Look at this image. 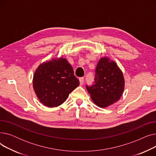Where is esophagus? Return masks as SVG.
<instances>
[{
	"instance_id": "esophagus-1",
	"label": "esophagus",
	"mask_w": 156,
	"mask_h": 156,
	"mask_svg": "<svg viewBox=\"0 0 156 156\" xmlns=\"http://www.w3.org/2000/svg\"><path fill=\"white\" fill-rule=\"evenodd\" d=\"M79 80H80V85H83V82H84V78H83V77L80 78Z\"/></svg>"
}]
</instances>
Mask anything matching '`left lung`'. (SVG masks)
<instances>
[{
	"instance_id": "obj_1",
	"label": "left lung",
	"mask_w": 156,
	"mask_h": 156,
	"mask_svg": "<svg viewBox=\"0 0 156 156\" xmlns=\"http://www.w3.org/2000/svg\"><path fill=\"white\" fill-rule=\"evenodd\" d=\"M95 81L86 85L94 102L100 108H106L117 102L124 91L125 80L116 63L108 57H102L95 69Z\"/></svg>"
}]
</instances>
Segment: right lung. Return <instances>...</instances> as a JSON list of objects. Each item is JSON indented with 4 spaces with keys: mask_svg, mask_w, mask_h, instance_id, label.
I'll use <instances>...</instances> for the list:
<instances>
[{
    "mask_svg": "<svg viewBox=\"0 0 156 156\" xmlns=\"http://www.w3.org/2000/svg\"><path fill=\"white\" fill-rule=\"evenodd\" d=\"M80 85L73 69L65 58L52 59L36 69L33 86L40 101L48 108L59 106Z\"/></svg>",
    "mask_w": 156,
    "mask_h": 156,
    "instance_id": "obj_1",
    "label": "right lung"
}]
</instances>
